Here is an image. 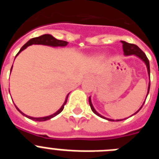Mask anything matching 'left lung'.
I'll list each match as a JSON object with an SVG mask.
<instances>
[{"label": "left lung", "mask_w": 159, "mask_h": 159, "mask_svg": "<svg viewBox=\"0 0 159 159\" xmlns=\"http://www.w3.org/2000/svg\"><path fill=\"white\" fill-rule=\"evenodd\" d=\"M121 42H122V43H123V52H124L125 56H129V55H135V56H137L138 57H139V58L141 59L142 60H143V61L145 62L146 65H147V71H148V74H149V75H150V63H149V60L147 59V56H146L145 53L143 52L138 47L137 45H135V44H134V43H127V42H125V41H121ZM150 87H151V83H149L148 92H147V95H148L149 91H150ZM89 104H90V107H91V108H92V111H93L94 113L96 115V116H99V117L102 118V119H107V120H109V121H115L114 119H107V118L103 117L102 116L99 115V114L95 110V108L93 107V106H92V101H91V98H90V97H89ZM143 104H144V102H143ZM142 107H143V106H142ZM142 107H140V109L142 108ZM140 109H139V110H140ZM139 111H138L137 112H139ZM137 112H135L134 114H136ZM116 121H119V120H116ZM120 121H121V119H120Z\"/></svg>", "instance_id": "left-lung-1"}]
</instances>
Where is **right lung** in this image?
Listing matches in <instances>:
<instances>
[{"label":"right lung","mask_w":159,"mask_h":159,"mask_svg":"<svg viewBox=\"0 0 159 159\" xmlns=\"http://www.w3.org/2000/svg\"><path fill=\"white\" fill-rule=\"evenodd\" d=\"M32 44H43V45H48V46H52V47H64V46H66L67 44V41H64V40H57V39H56L55 37H53L52 36H51V35L49 34H44V35H42V36H38V37H35V38H32V39H31V40H29V41L27 42V43H25V45L23 46V47L20 48V50L19 51V52L16 54V56H17L18 54H19L20 52L21 51H23L24 49H25L26 48L28 47V46H30L32 45ZM12 67H11V71H12ZM67 97H68V95H67V97H66V99L65 101H64V104L62 105V107H60V109H59L58 111H57L56 113H54L53 115H51V116H46V117H41V118H33V117H30V116H26V115H25V114L23 113V112H21L18 109L17 107H16V109H17L18 111H19L20 113L23 115V116H26L27 118H29V119H32V120H35V121H39V122H42V121H46V120H48V119H52V118L55 117V116H57L58 114H60V112L62 111L63 110H64V105L66 104V102H67Z\"/></svg>","instance_id":"add662e5"}]
</instances>
